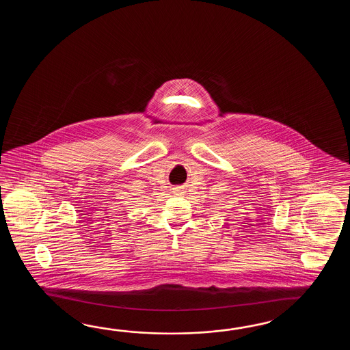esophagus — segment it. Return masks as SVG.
<instances>
[{
  "instance_id": "obj_1",
  "label": "esophagus",
  "mask_w": 350,
  "mask_h": 350,
  "mask_svg": "<svg viewBox=\"0 0 350 350\" xmlns=\"http://www.w3.org/2000/svg\"><path fill=\"white\" fill-rule=\"evenodd\" d=\"M183 191H184L183 187H174V189H172V193H174V195H181Z\"/></svg>"
}]
</instances>
